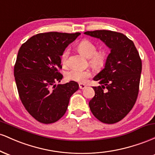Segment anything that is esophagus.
Returning <instances> with one entry per match:
<instances>
[{"mask_svg": "<svg viewBox=\"0 0 155 155\" xmlns=\"http://www.w3.org/2000/svg\"><path fill=\"white\" fill-rule=\"evenodd\" d=\"M79 88L81 89V90H84V89L86 88V87H87L86 85L84 84H82V83H79Z\"/></svg>", "mask_w": 155, "mask_h": 155, "instance_id": "obj_1", "label": "esophagus"}]
</instances>
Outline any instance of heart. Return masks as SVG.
<instances>
[{"mask_svg": "<svg viewBox=\"0 0 155 155\" xmlns=\"http://www.w3.org/2000/svg\"><path fill=\"white\" fill-rule=\"evenodd\" d=\"M78 49L81 54L89 58V63L92 68L100 69L106 65L108 59V53L104 49L97 50L95 44L88 39H83L78 44ZM70 54V49H65L60 56L61 62L63 65L68 63V58ZM92 73L90 70H79L71 69L65 73V78L69 81H74L80 83L86 82L87 79L91 77Z\"/></svg>", "mask_w": 155, "mask_h": 155, "instance_id": "heart-1", "label": "heart"}]
</instances>
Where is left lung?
<instances>
[{
	"instance_id": "8db88e82",
	"label": "left lung",
	"mask_w": 155,
	"mask_h": 155,
	"mask_svg": "<svg viewBox=\"0 0 155 155\" xmlns=\"http://www.w3.org/2000/svg\"><path fill=\"white\" fill-rule=\"evenodd\" d=\"M84 34L100 38L111 49L105 68L93 79L101 86L93 87L95 96L89 106L99 121L114 124L122 120L136 104L141 59L133 41L122 33L100 30Z\"/></svg>"
}]
</instances>
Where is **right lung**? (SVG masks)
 <instances>
[{
	"label": "right lung",
	"instance_id": "right-lung-1",
	"mask_svg": "<svg viewBox=\"0 0 155 155\" xmlns=\"http://www.w3.org/2000/svg\"><path fill=\"white\" fill-rule=\"evenodd\" d=\"M80 33H38L19 48L14 68L19 98L28 113L43 124L57 122L65 114L70 97L79 90L71 81L54 84L63 79L61 56Z\"/></svg>",
	"mask_w": 155,
	"mask_h": 155
}]
</instances>
